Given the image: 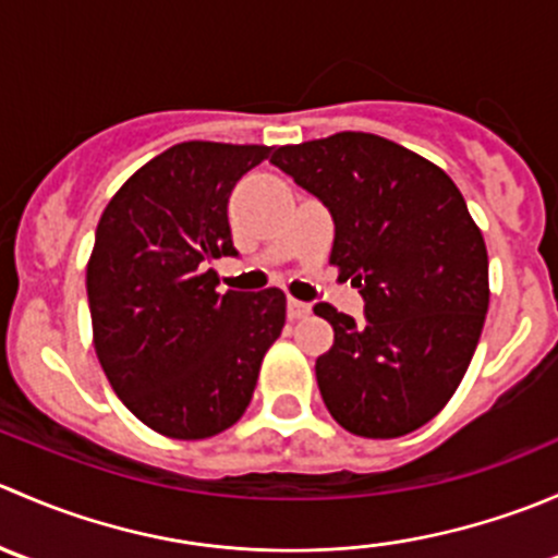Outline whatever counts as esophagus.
Segmentation results:
<instances>
[{"mask_svg": "<svg viewBox=\"0 0 558 558\" xmlns=\"http://www.w3.org/2000/svg\"><path fill=\"white\" fill-rule=\"evenodd\" d=\"M286 313H289L291 320L307 318V315H311V305H307V302H300V300H289L286 302Z\"/></svg>", "mask_w": 558, "mask_h": 558, "instance_id": "obj_1", "label": "esophagus"}]
</instances>
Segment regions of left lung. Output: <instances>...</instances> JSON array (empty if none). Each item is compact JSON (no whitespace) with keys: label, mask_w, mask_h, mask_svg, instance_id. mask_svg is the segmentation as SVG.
Returning <instances> with one entry per match:
<instances>
[{"label":"left lung","mask_w":558,"mask_h":558,"mask_svg":"<svg viewBox=\"0 0 558 558\" xmlns=\"http://www.w3.org/2000/svg\"><path fill=\"white\" fill-rule=\"evenodd\" d=\"M275 167L335 221L329 262L364 320L318 302L335 345L315 362L331 418L359 437H402L435 418L464 378L488 311V256L440 167L364 132L283 145Z\"/></svg>","instance_id":"left-lung-1"}]
</instances>
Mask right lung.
Masks as SVG:
<instances>
[{
	"mask_svg": "<svg viewBox=\"0 0 558 558\" xmlns=\"http://www.w3.org/2000/svg\"><path fill=\"white\" fill-rule=\"evenodd\" d=\"M269 154L267 145H172L99 218L86 269L94 348L121 402L159 435L205 440L229 429L283 331V291L218 294L210 267L238 256L229 194Z\"/></svg>",
	"mask_w": 558,
	"mask_h": 558,
	"instance_id": "add662e5",
	"label": "right lung"
}]
</instances>
